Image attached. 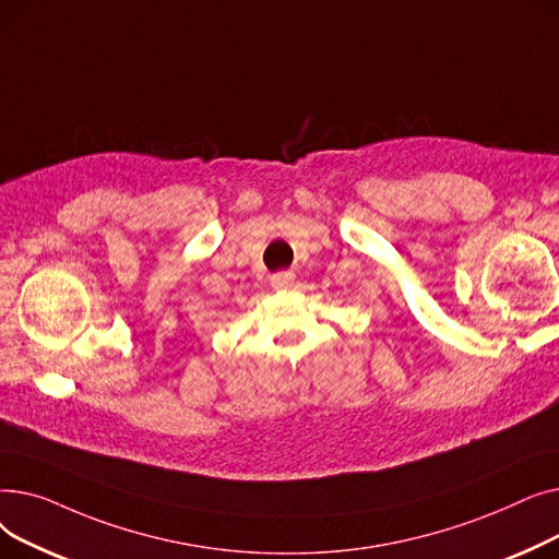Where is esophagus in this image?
I'll use <instances>...</instances> for the list:
<instances>
[{"instance_id":"1","label":"esophagus","mask_w":559,"mask_h":559,"mask_svg":"<svg viewBox=\"0 0 559 559\" xmlns=\"http://www.w3.org/2000/svg\"><path fill=\"white\" fill-rule=\"evenodd\" d=\"M270 283H272L274 289L285 292V289L292 287V283H295V274H292V272H278V274H274V276L270 278Z\"/></svg>"}]
</instances>
